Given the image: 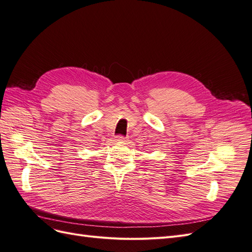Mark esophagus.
Segmentation results:
<instances>
[{
    "instance_id": "34e87169",
    "label": "esophagus",
    "mask_w": 252,
    "mask_h": 252,
    "mask_svg": "<svg viewBox=\"0 0 252 252\" xmlns=\"http://www.w3.org/2000/svg\"><path fill=\"white\" fill-rule=\"evenodd\" d=\"M126 140H127V136H123V135H117L116 136L117 142H125Z\"/></svg>"
}]
</instances>
